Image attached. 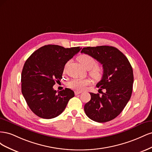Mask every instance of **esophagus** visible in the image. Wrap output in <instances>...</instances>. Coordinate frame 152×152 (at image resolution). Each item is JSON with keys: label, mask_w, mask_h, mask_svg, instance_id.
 Wrapping results in <instances>:
<instances>
[{"label": "esophagus", "mask_w": 152, "mask_h": 152, "mask_svg": "<svg viewBox=\"0 0 152 152\" xmlns=\"http://www.w3.org/2000/svg\"><path fill=\"white\" fill-rule=\"evenodd\" d=\"M80 93H82L81 91H75V95H78V94H79Z\"/></svg>", "instance_id": "34e87169"}]
</instances>
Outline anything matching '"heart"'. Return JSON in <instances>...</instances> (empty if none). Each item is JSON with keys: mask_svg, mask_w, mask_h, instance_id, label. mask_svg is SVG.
I'll list each match as a JSON object with an SVG mask.
<instances>
[{"mask_svg": "<svg viewBox=\"0 0 152 152\" xmlns=\"http://www.w3.org/2000/svg\"><path fill=\"white\" fill-rule=\"evenodd\" d=\"M78 60L84 68L89 70V73L91 77L98 79L102 76L103 69L99 65H95L96 61L93 57L88 54H82L78 57ZM89 84L90 80L89 79L75 78L69 82L68 86L73 89L82 91Z\"/></svg>", "mask_w": 152, "mask_h": 152, "instance_id": "heart-1", "label": "heart"}]
</instances>
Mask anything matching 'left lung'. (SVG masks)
Returning a JSON list of instances; mask_svg holds the SVG:
<instances>
[{
    "label": "left lung",
    "mask_w": 152,
    "mask_h": 152,
    "mask_svg": "<svg viewBox=\"0 0 152 152\" xmlns=\"http://www.w3.org/2000/svg\"><path fill=\"white\" fill-rule=\"evenodd\" d=\"M81 53L103 65L102 79L96 86L99 90H106L102 96L90 93L91 100L84 105L86 115L98 122L112 121L122 112L131 98L134 82L132 68L125 55L112 46L87 47Z\"/></svg>",
    "instance_id": "left-lung-1"
}]
</instances>
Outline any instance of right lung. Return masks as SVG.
I'll list each match as a JSON object with an SVG mask.
<instances>
[{
	"label": "right lung",
	"mask_w": 152,
	"mask_h": 152,
	"mask_svg": "<svg viewBox=\"0 0 152 152\" xmlns=\"http://www.w3.org/2000/svg\"><path fill=\"white\" fill-rule=\"evenodd\" d=\"M81 49L46 45L35 50L26 59L21 73V92L36 115L46 119L58 116L75 96L74 92L68 88L57 93L53 86L62 79L67 61Z\"/></svg>",
	"instance_id": "add662e5"
}]
</instances>
